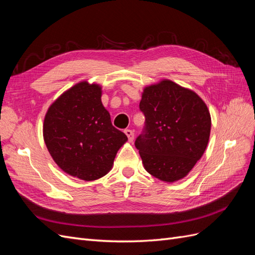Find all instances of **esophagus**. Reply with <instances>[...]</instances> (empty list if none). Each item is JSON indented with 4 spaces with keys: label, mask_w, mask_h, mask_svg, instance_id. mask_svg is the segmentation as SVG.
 I'll return each instance as SVG.
<instances>
[{
    "label": "esophagus",
    "mask_w": 255,
    "mask_h": 255,
    "mask_svg": "<svg viewBox=\"0 0 255 255\" xmlns=\"http://www.w3.org/2000/svg\"><path fill=\"white\" fill-rule=\"evenodd\" d=\"M125 133L128 136V140L129 141H133V139H134V132H133V130L132 129H126Z\"/></svg>",
    "instance_id": "esophagus-1"
}]
</instances>
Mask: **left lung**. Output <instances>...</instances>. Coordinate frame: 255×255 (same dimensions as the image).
Instances as JSON below:
<instances>
[{
	"mask_svg": "<svg viewBox=\"0 0 255 255\" xmlns=\"http://www.w3.org/2000/svg\"><path fill=\"white\" fill-rule=\"evenodd\" d=\"M139 109L145 126L135 146L144 169L163 182L183 179L210 139L212 119L206 104L195 91L161 80L143 89Z\"/></svg>",
	"mask_w": 255,
	"mask_h": 255,
	"instance_id": "8db88e82",
	"label": "left lung"
}]
</instances>
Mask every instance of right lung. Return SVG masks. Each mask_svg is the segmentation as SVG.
Returning a JSON list of instances; mask_svg holds the SVG:
<instances>
[{
  "label": "right lung",
  "mask_w": 255,
  "mask_h": 255,
  "mask_svg": "<svg viewBox=\"0 0 255 255\" xmlns=\"http://www.w3.org/2000/svg\"><path fill=\"white\" fill-rule=\"evenodd\" d=\"M102 87L80 82L54 101L45 114L43 139L61 170L83 181L111 171L128 137L112 125L101 101Z\"/></svg>",
  "instance_id": "add662e5"
}]
</instances>
